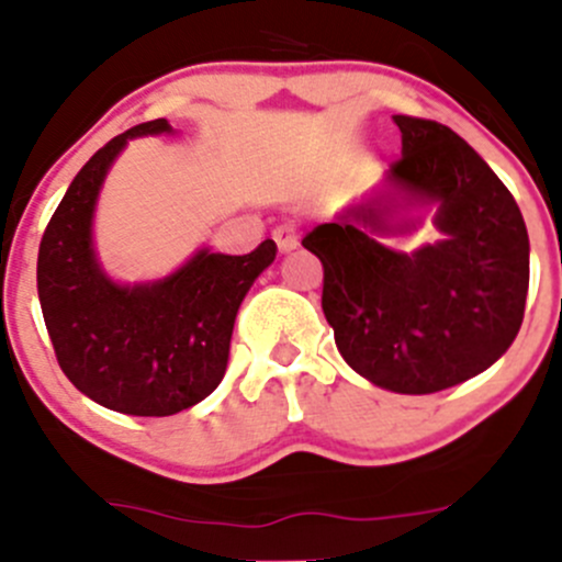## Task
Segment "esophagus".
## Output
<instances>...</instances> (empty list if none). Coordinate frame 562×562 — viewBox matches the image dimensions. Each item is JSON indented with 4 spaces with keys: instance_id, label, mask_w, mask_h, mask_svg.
Wrapping results in <instances>:
<instances>
[{
    "instance_id": "1",
    "label": "esophagus",
    "mask_w": 562,
    "mask_h": 562,
    "mask_svg": "<svg viewBox=\"0 0 562 562\" xmlns=\"http://www.w3.org/2000/svg\"><path fill=\"white\" fill-rule=\"evenodd\" d=\"M271 239L277 241V247H280V252H291V249L299 247V231H296V225H291V223L277 225V228L271 231Z\"/></svg>"
}]
</instances>
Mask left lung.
Segmentation results:
<instances>
[{
  "label": "left lung",
  "mask_w": 562,
  "mask_h": 562,
  "mask_svg": "<svg viewBox=\"0 0 562 562\" xmlns=\"http://www.w3.org/2000/svg\"><path fill=\"white\" fill-rule=\"evenodd\" d=\"M402 157L389 181L438 203L443 239L416 252L391 234V195L348 209L302 245L323 263V315L342 359L375 386L435 394L495 364L517 337L530 282V241L517 201L473 146L432 119L394 116Z\"/></svg>",
  "instance_id": "left-lung-1"
}]
</instances>
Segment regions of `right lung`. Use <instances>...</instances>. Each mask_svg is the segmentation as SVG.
Segmentation results:
<instances>
[{
	"instance_id": "add662e5",
	"label": "right lung",
	"mask_w": 562,
	"mask_h": 562,
	"mask_svg": "<svg viewBox=\"0 0 562 562\" xmlns=\"http://www.w3.org/2000/svg\"><path fill=\"white\" fill-rule=\"evenodd\" d=\"M155 133H171V124H135L94 151L37 252L40 307L61 372L89 400L127 416H173L220 386L241 299L277 255L266 239L247 255L201 249L151 285L108 280L92 249L94 201L124 144Z\"/></svg>"
}]
</instances>
